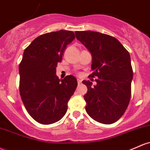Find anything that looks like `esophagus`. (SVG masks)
Returning <instances> with one entry per match:
<instances>
[{"mask_svg": "<svg viewBox=\"0 0 150 150\" xmlns=\"http://www.w3.org/2000/svg\"><path fill=\"white\" fill-rule=\"evenodd\" d=\"M81 82H82L81 79L78 78V84H79V85H80V83H81Z\"/></svg>", "mask_w": 150, "mask_h": 150, "instance_id": "esophagus-1", "label": "esophagus"}]
</instances>
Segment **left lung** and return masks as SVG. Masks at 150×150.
Instances as JSON below:
<instances>
[{
  "label": "left lung",
  "mask_w": 150,
  "mask_h": 150,
  "mask_svg": "<svg viewBox=\"0 0 150 150\" xmlns=\"http://www.w3.org/2000/svg\"><path fill=\"white\" fill-rule=\"evenodd\" d=\"M76 38L92 55L90 77H96L97 85L89 80L84 95L87 113L94 120L110 125L122 116L131 97L133 78L129 53L117 39L91 30L76 31Z\"/></svg>",
  "instance_id": "8db88e82"
}]
</instances>
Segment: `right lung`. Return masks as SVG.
Instances as JSON below:
<instances>
[{"mask_svg": "<svg viewBox=\"0 0 150 150\" xmlns=\"http://www.w3.org/2000/svg\"><path fill=\"white\" fill-rule=\"evenodd\" d=\"M75 38L70 30L48 33L36 38L24 50L19 65L20 94L28 112L40 124L62 119L77 88L73 75L61 80L56 75L57 62Z\"/></svg>", "mask_w": 150, "mask_h": 150, "instance_id": "1", "label": "right lung"}]
</instances>
